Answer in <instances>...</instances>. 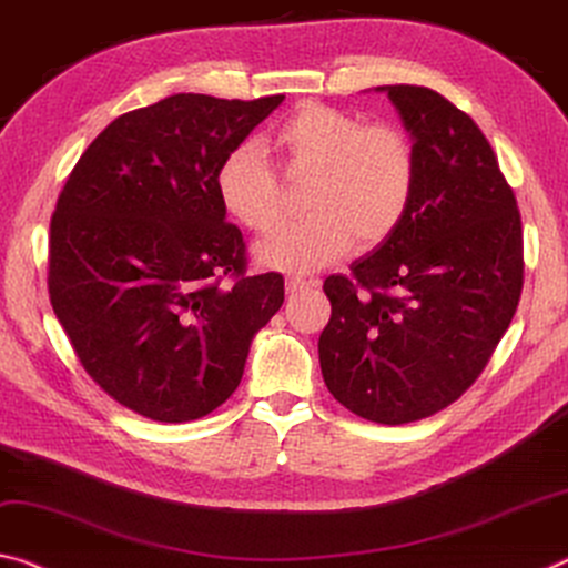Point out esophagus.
Listing matches in <instances>:
<instances>
[{"label": "esophagus", "mask_w": 568, "mask_h": 568, "mask_svg": "<svg viewBox=\"0 0 568 568\" xmlns=\"http://www.w3.org/2000/svg\"><path fill=\"white\" fill-rule=\"evenodd\" d=\"M318 281H308V277H298V275H291L285 277V291L287 293H298L303 287H316Z\"/></svg>", "instance_id": "34e87169"}]
</instances>
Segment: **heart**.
Returning a JSON list of instances; mask_svg holds the SVG:
<instances>
[{"label":"heart","instance_id":"obj_1","mask_svg":"<svg viewBox=\"0 0 568 568\" xmlns=\"http://www.w3.org/2000/svg\"><path fill=\"white\" fill-rule=\"evenodd\" d=\"M267 143L287 169H313L305 196L311 214L283 222L255 245L260 265L313 273L351 245L374 247L399 227L417 184V151L399 125L364 123L323 103H305L273 129ZM222 210L242 227L263 232L281 210V186L255 143L224 151L214 171Z\"/></svg>","mask_w":568,"mask_h":568}]
</instances>
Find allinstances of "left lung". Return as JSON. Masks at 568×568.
<instances>
[{"label":"left lung","instance_id":"1","mask_svg":"<svg viewBox=\"0 0 568 568\" xmlns=\"http://www.w3.org/2000/svg\"><path fill=\"white\" fill-rule=\"evenodd\" d=\"M417 151L399 227L351 275L323 283L318 338L328 392L379 425L445 409L478 379L524 287V232L513 189L470 115L435 90L382 85Z\"/></svg>","mask_w":568,"mask_h":568}]
</instances>
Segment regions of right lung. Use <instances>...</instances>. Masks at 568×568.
<instances>
[{"instance_id": "add662e5", "label": "right lung", "mask_w": 568, "mask_h": 568, "mask_svg": "<svg viewBox=\"0 0 568 568\" xmlns=\"http://www.w3.org/2000/svg\"><path fill=\"white\" fill-rule=\"evenodd\" d=\"M283 98L176 93L123 113L62 189L50 222L52 311L93 382L143 417L192 422L217 409L240 386L255 333L281 311L283 275H245V242L214 171Z\"/></svg>"}]
</instances>
